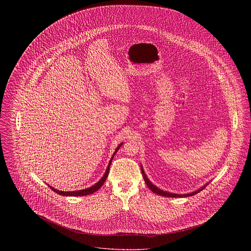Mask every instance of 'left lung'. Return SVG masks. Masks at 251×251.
I'll use <instances>...</instances> for the list:
<instances>
[{
	"mask_svg": "<svg viewBox=\"0 0 251 251\" xmlns=\"http://www.w3.org/2000/svg\"><path fill=\"white\" fill-rule=\"evenodd\" d=\"M141 171H142V175H143L144 180H145L146 184L148 185V187H149L151 191L153 192V193H155L157 195L164 196V197H168V198H187V197H191L193 195H196V194H198L199 192L203 190V189L209 184V182H208V183L204 184L202 187H201L200 189H198V190H196V191L192 192V193H187V194H174V193H169V192L164 191V190L158 188L154 184H152V182L147 178V175L145 174V171H144L142 165H141Z\"/></svg>",
	"mask_w": 251,
	"mask_h": 251,
	"instance_id": "obj_1",
	"label": "left lung"
}]
</instances>
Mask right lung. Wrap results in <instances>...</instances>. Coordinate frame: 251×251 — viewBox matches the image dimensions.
Here are the masks:
<instances>
[{"instance_id":"right-lung-1","label":"right lung","mask_w":251,"mask_h":251,"mask_svg":"<svg viewBox=\"0 0 251 251\" xmlns=\"http://www.w3.org/2000/svg\"><path fill=\"white\" fill-rule=\"evenodd\" d=\"M123 143H120L119 146H118V148L116 149V151H115V152L113 153V156L111 157V159H110V161H109V164H108L107 168H106V171H105V173L103 174V176L101 177V179H100L97 183H95L94 185H92V186H90V187H88V188H85V189H82V190H76V191H60V190H57V189H55V188H53L52 186H50V185H49V187L52 190L53 192H55V193H57V194H59V195H62V196H66V197H81V196H87V195H90V194H93V193H95L96 191H98L102 185H103V183H104V181L106 180V178H107L108 173H109V169H110V166H111V163H112V160H113V158H114V156L115 154L117 153V151H119V149H120V147H121V145Z\"/></svg>"}]
</instances>
